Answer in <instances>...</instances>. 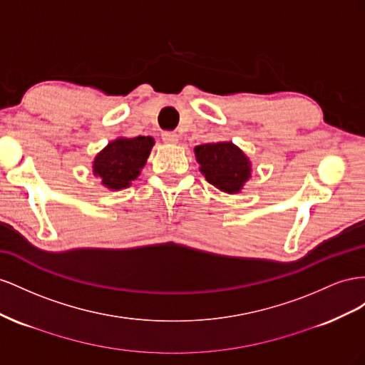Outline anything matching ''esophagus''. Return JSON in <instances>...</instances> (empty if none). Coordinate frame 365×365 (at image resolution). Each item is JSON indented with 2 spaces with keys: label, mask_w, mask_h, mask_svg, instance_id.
Returning <instances> with one entry per match:
<instances>
[{
  "label": "esophagus",
  "mask_w": 365,
  "mask_h": 365,
  "mask_svg": "<svg viewBox=\"0 0 365 365\" xmlns=\"http://www.w3.org/2000/svg\"><path fill=\"white\" fill-rule=\"evenodd\" d=\"M162 139H163L165 143H177V142H179V136H177V134L173 133V131L163 133L162 134Z\"/></svg>",
  "instance_id": "esophagus-1"
}]
</instances>
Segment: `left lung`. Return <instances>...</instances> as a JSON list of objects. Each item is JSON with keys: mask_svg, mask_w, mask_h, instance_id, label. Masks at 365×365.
<instances>
[{"mask_svg": "<svg viewBox=\"0 0 365 365\" xmlns=\"http://www.w3.org/2000/svg\"><path fill=\"white\" fill-rule=\"evenodd\" d=\"M194 154L206 182L226 194L242 192L252 177L251 159L232 142L197 145Z\"/></svg>", "mask_w": 365, "mask_h": 365, "instance_id": "obj_1", "label": "left lung"}]
</instances>
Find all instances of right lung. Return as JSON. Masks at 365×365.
I'll list each match as a JSON object with an SVG mask.
<instances>
[{"label":"right lung","mask_w":365,"mask_h":365,"mask_svg":"<svg viewBox=\"0 0 365 365\" xmlns=\"http://www.w3.org/2000/svg\"><path fill=\"white\" fill-rule=\"evenodd\" d=\"M153 147L151 136L116 138L95 155L91 173L110 191L128 188L140 175Z\"/></svg>","instance_id":"1"}]
</instances>
